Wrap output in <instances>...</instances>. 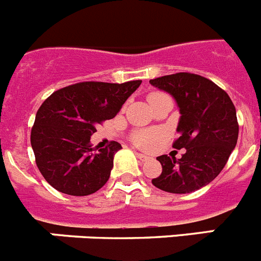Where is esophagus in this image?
<instances>
[{
	"label": "esophagus",
	"instance_id": "1",
	"mask_svg": "<svg viewBox=\"0 0 261 261\" xmlns=\"http://www.w3.org/2000/svg\"><path fill=\"white\" fill-rule=\"evenodd\" d=\"M137 156L140 158V161H142V162H146V161L150 159V156H147L146 154H142V153H137Z\"/></svg>",
	"mask_w": 261,
	"mask_h": 261
}]
</instances>
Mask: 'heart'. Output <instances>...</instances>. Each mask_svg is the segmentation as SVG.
I'll return each mask as SVG.
<instances>
[{
	"label": "heart",
	"instance_id": "1",
	"mask_svg": "<svg viewBox=\"0 0 261 261\" xmlns=\"http://www.w3.org/2000/svg\"><path fill=\"white\" fill-rule=\"evenodd\" d=\"M162 93H151L147 96V100L150 102L151 99L158 96ZM162 138V133L159 130H153V129H136L130 135V140L136 146L141 149H151L156 142Z\"/></svg>",
	"mask_w": 261,
	"mask_h": 261
}]
</instances>
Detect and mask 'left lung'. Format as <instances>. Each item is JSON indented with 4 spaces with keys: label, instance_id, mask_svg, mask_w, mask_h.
I'll return each instance as SVG.
<instances>
[{
    "label": "left lung",
    "instance_id": "8db88e82",
    "mask_svg": "<svg viewBox=\"0 0 261 261\" xmlns=\"http://www.w3.org/2000/svg\"><path fill=\"white\" fill-rule=\"evenodd\" d=\"M171 94L180 111L179 137L172 147L186 149L181 158L161 155L162 172L151 183L170 193H191L222 171L238 141L237 111L225 90L193 73H175L150 80Z\"/></svg>",
    "mask_w": 261,
    "mask_h": 261
}]
</instances>
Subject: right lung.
<instances>
[{
  "label": "right lung",
  "instance_id": "add662e5",
  "mask_svg": "<svg viewBox=\"0 0 261 261\" xmlns=\"http://www.w3.org/2000/svg\"><path fill=\"white\" fill-rule=\"evenodd\" d=\"M141 82H80L57 90L43 102L31 129V146L39 171L55 190L87 196L107 183L121 145L111 141L96 152L90 137L98 124L116 116Z\"/></svg>",
  "mask_w": 261,
  "mask_h": 261
}]
</instances>
